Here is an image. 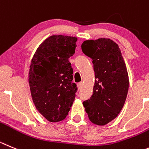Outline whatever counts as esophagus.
Segmentation results:
<instances>
[{"label": "esophagus", "mask_w": 149, "mask_h": 149, "mask_svg": "<svg viewBox=\"0 0 149 149\" xmlns=\"http://www.w3.org/2000/svg\"><path fill=\"white\" fill-rule=\"evenodd\" d=\"M77 86H78V88H79V90H81V87H82V82L78 83Z\"/></svg>", "instance_id": "esophagus-1"}]
</instances>
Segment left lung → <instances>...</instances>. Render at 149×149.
<instances>
[{
	"instance_id": "obj_1",
	"label": "left lung",
	"mask_w": 149,
	"mask_h": 149,
	"mask_svg": "<svg viewBox=\"0 0 149 149\" xmlns=\"http://www.w3.org/2000/svg\"><path fill=\"white\" fill-rule=\"evenodd\" d=\"M81 50L93 59V94L83 102L92 123L99 126L115 119L123 108L129 90V77L118 45L109 39L86 40Z\"/></svg>"
}]
</instances>
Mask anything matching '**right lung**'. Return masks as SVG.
<instances>
[{
    "label": "right lung",
    "mask_w": 149,
    "mask_h": 149,
    "mask_svg": "<svg viewBox=\"0 0 149 149\" xmlns=\"http://www.w3.org/2000/svg\"><path fill=\"white\" fill-rule=\"evenodd\" d=\"M77 38L54 35L42 43L34 54L29 73L33 101L50 122L64 120L77 92L68 59L76 50Z\"/></svg>",
    "instance_id": "right-lung-1"
}]
</instances>
